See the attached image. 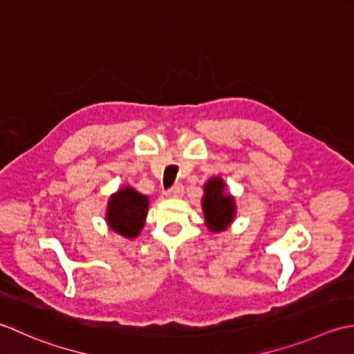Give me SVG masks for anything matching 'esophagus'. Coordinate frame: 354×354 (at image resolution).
I'll return each instance as SVG.
<instances>
[{"instance_id":"34e87169","label":"esophagus","mask_w":354,"mask_h":354,"mask_svg":"<svg viewBox=\"0 0 354 354\" xmlns=\"http://www.w3.org/2000/svg\"><path fill=\"white\" fill-rule=\"evenodd\" d=\"M183 191H185L183 185L177 183V185H174V186H171L169 189L167 191V197H169V198H180V197L183 196Z\"/></svg>"}]
</instances>
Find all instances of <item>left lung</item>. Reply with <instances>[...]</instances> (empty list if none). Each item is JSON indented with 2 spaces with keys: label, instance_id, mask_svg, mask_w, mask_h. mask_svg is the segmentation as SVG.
I'll use <instances>...</instances> for the list:
<instances>
[{
  "label": "left lung",
  "instance_id": "left-lung-1",
  "mask_svg": "<svg viewBox=\"0 0 354 354\" xmlns=\"http://www.w3.org/2000/svg\"><path fill=\"white\" fill-rule=\"evenodd\" d=\"M205 189L206 194L201 205H203L206 225L214 232H220V230L226 229L229 223H232L234 220V198L223 192L225 183L218 177L209 180Z\"/></svg>",
  "mask_w": 354,
  "mask_h": 354
}]
</instances>
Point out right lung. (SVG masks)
<instances>
[{
    "instance_id": "right-lung-1",
    "label": "right lung",
    "mask_w": 354,
    "mask_h": 354,
    "mask_svg": "<svg viewBox=\"0 0 354 354\" xmlns=\"http://www.w3.org/2000/svg\"><path fill=\"white\" fill-rule=\"evenodd\" d=\"M148 211V198L133 187L120 189L110 198L106 221L110 227L127 238L139 235Z\"/></svg>"
}]
</instances>
